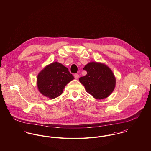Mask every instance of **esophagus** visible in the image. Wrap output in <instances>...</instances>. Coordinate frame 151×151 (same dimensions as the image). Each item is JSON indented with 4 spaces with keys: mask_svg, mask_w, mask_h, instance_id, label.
<instances>
[{
    "mask_svg": "<svg viewBox=\"0 0 151 151\" xmlns=\"http://www.w3.org/2000/svg\"><path fill=\"white\" fill-rule=\"evenodd\" d=\"M74 77H75V79H78V78H79V75L78 74L76 73V74H75V75H74Z\"/></svg>",
    "mask_w": 151,
    "mask_h": 151,
    "instance_id": "obj_1",
    "label": "esophagus"
}]
</instances>
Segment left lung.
<instances>
[{"label":"left lung","mask_w":151,"mask_h":151,"mask_svg":"<svg viewBox=\"0 0 151 151\" xmlns=\"http://www.w3.org/2000/svg\"><path fill=\"white\" fill-rule=\"evenodd\" d=\"M86 76L79 78L86 92L94 98L101 100L108 97L115 88V79L107 65L97 62H90L83 68Z\"/></svg>","instance_id":"left-lung-1"}]
</instances>
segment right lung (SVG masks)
Wrapping results in <instances>:
<instances>
[{"label": "right lung", "mask_w": 151, "mask_h": 151, "mask_svg": "<svg viewBox=\"0 0 151 151\" xmlns=\"http://www.w3.org/2000/svg\"><path fill=\"white\" fill-rule=\"evenodd\" d=\"M74 77L68 69L58 62L52 63L39 73L37 76V86L44 96L55 99L62 94L65 86Z\"/></svg>", "instance_id": "1"}]
</instances>
